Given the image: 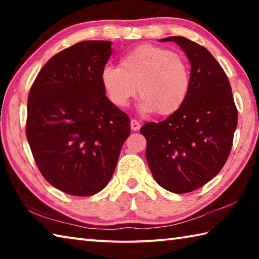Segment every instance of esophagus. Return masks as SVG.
<instances>
[{
	"label": "esophagus",
	"instance_id": "34e87169",
	"mask_svg": "<svg viewBox=\"0 0 259 259\" xmlns=\"http://www.w3.org/2000/svg\"><path fill=\"white\" fill-rule=\"evenodd\" d=\"M130 126H131V130H133V131H138L140 129V123L136 120H131Z\"/></svg>",
	"mask_w": 259,
	"mask_h": 259
}]
</instances>
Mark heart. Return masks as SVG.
<instances>
[{
    "label": "heart",
    "instance_id": "1",
    "mask_svg": "<svg viewBox=\"0 0 259 259\" xmlns=\"http://www.w3.org/2000/svg\"><path fill=\"white\" fill-rule=\"evenodd\" d=\"M100 80L114 106H128L138 89L140 111L169 116L185 104L192 73L183 55L164 47L142 45L122 56L119 66L104 67Z\"/></svg>",
    "mask_w": 259,
    "mask_h": 259
}]
</instances>
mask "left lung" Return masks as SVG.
<instances>
[{
  "instance_id": "8db88e82",
  "label": "left lung",
  "mask_w": 259,
  "mask_h": 259,
  "mask_svg": "<svg viewBox=\"0 0 259 259\" xmlns=\"http://www.w3.org/2000/svg\"><path fill=\"white\" fill-rule=\"evenodd\" d=\"M191 63L192 85L182 108L161 122H148L146 160L164 190L183 194L202 187L216 176L230 155L238 124L229 78L213 56L198 43L170 36Z\"/></svg>"
}]
</instances>
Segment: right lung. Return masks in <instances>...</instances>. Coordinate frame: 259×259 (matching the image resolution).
Here are the masks:
<instances>
[{
    "instance_id": "1",
    "label": "right lung",
    "mask_w": 259,
    "mask_h": 259,
    "mask_svg": "<svg viewBox=\"0 0 259 259\" xmlns=\"http://www.w3.org/2000/svg\"><path fill=\"white\" fill-rule=\"evenodd\" d=\"M112 42L83 41L42 67L27 100L26 137L42 176L59 191L94 195L107 185L130 119L106 97L100 74Z\"/></svg>"
}]
</instances>
